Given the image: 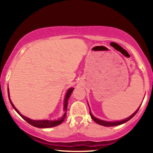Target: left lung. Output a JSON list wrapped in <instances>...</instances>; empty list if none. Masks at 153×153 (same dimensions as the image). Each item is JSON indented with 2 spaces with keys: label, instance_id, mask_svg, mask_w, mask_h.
Here are the masks:
<instances>
[{
  "label": "left lung",
  "instance_id": "obj_1",
  "mask_svg": "<svg viewBox=\"0 0 153 153\" xmlns=\"http://www.w3.org/2000/svg\"><path fill=\"white\" fill-rule=\"evenodd\" d=\"M139 107L137 108V111L134 113L132 115H131L130 116L128 117V118H127L126 119H124V120H119V121H113V122H109V121H106V120H100V119H98L97 118H95V116H93V115L92 114V113L91 111V110H90V115H91V118L93 120L95 121V123H97V124H99L100 125H102V126H105V127H112V126H117V125H122L123 123L127 122V121L130 120L133 118L134 116H135L136 114L138 112V111L139 109Z\"/></svg>",
  "mask_w": 153,
  "mask_h": 153
}]
</instances>
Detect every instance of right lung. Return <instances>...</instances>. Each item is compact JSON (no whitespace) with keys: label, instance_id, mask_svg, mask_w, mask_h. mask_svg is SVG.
<instances>
[{"label":"right lung","instance_id":"obj_1","mask_svg":"<svg viewBox=\"0 0 153 153\" xmlns=\"http://www.w3.org/2000/svg\"><path fill=\"white\" fill-rule=\"evenodd\" d=\"M73 90L74 88H70L67 91L65 97V100H64V112L65 114L63 116H62V118H60V119H58V120H32V119H30L27 117L23 116V115L21 114V113L19 111L16 109V108L14 106V105L12 104V102L10 100V93H9V88H7V93H8V97H9V100L10 104L12 106V107L14 108V109L16 111V112L18 113V114L22 117V118H24L25 120L26 121L27 123H28L29 124L33 125L35 127H38V128H49V127H53L55 126H57V125L61 124V123L63 122L65 118L66 114H67V110H68V100L70 98L71 94H72Z\"/></svg>","mask_w":153,"mask_h":153}]
</instances>
